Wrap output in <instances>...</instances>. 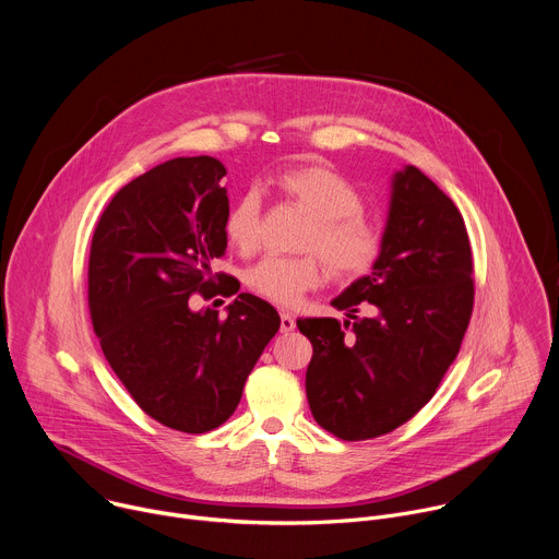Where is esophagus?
<instances>
[{
	"label": "esophagus",
	"mask_w": 559,
	"mask_h": 559,
	"mask_svg": "<svg viewBox=\"0 0 559 559\" xmlns=\"http://www.w3.org/2000/svg\"><path fill=\"white\" fill-rule=\"evenodd\" d=\"M296 328V316L292 313V311H287V309H283L281 311V332H292Z\"/></svg>",
	"instance_id": "obj_1"
}]
</instances>
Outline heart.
Segmentation results:
<instances>
[{
  "instance_id": "heart-1",
  "label": "heart",
  "mask_w": 559,
  "mask_h": 559,
  "mask_svg": "<svg viewBox=\"0 0 559 559\" xmlns=\"http://www.w3.org/2000/svg\"><path fill=\"white\" fill-rule=\"evenodd\" d=\"M276 186L287 201L311 216L298 241V250L307 254L265 257L254 263L246 272L252 292L276 305H296L302 294L323 283V260L338 281H356L373 270L382 236L362 214V197L345 177L323 166H300L281 173ZM261 210L259 188L243 190L227 210L225 236L238 252L259 248Z\"/></svg>"
}]
</instances>
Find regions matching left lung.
Segmentation results:
<instances>
[{"label": "left lung", "instance_id": "left-lung-1", "mask_svg": "<svg viewBox=\"0 0 559 559\" xmlns=\"http://www.w3.org/2000/svg\"><path fill=\"white\" fill-rule=\"evenodd\" d=\"M473 294L460 210L416 166L395 173L380 259L332 300L349 321H296L313 347L305 376L313 420L349 442L412 420L460 352ZM369 304L374 316L358 319Z\"/></svg>", "mask_w": 559, "mask_h": 559}]
</instances>
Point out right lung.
<instances>
[{"label": "right lung", "mask_w": 559, "mask_h": 559, "mask_svg": "<svg viewBox=\"0 0 559 559\" xmlns=\"http://www.w3.org/2000/svg\"><path fill=\"white\" fill-rule=\"evenodd\" d=\"M225 168L179 156L123 186L91 246L88 307L95 334L132 401L183 433L221 427L281 328L278 311L238 281L212 274L227 248ZM237 294L228 318L192 312L189 296Z\"/></svg>", "instance_id": "1"}]
</instances>
